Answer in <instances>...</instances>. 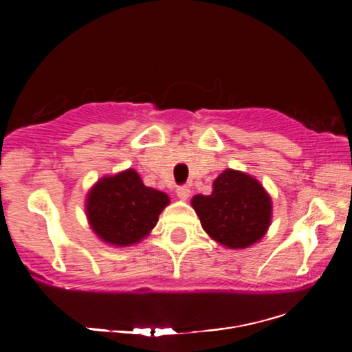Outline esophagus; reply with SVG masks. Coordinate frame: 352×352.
I'll return each mask as SVG.
<instances>
[{
	"mask_svg": "<svg viewBox=\"0 0 352 352\" xmlns=\"http://www.w3.org/2000/svg\"><path fill=\"white\" fill-rule=\"evenodd\" d=\"M177 197L182 200H187L190 197V188L187 187V185H180L179 188H177Z\"/></svg>",
	"mask_w": 352,
	"mask_h": 352,
	"instance_id": "1",
	"label": "esophagus"
}]
</instances>
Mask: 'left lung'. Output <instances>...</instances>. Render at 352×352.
I'll use <instances>...</instances> for the list:
<instances>
[{
  "instance_id": "1",
  "label": "left lung",
  "mask_w": 352,
  "mask_h": 352,
  "mask_svg": "<svg viewBox=\"0 0 352 352\" xmlns=\"http://www.w3.org/2000/svg\"><path fill=\"white\" fill-rule=\"evenodd\" d=\"M192 207L205 232L228 248L256 243L272 221V199L260 182L232 168L217 177L210 195L193 197Z\"/></svg>"
}]
</instances>
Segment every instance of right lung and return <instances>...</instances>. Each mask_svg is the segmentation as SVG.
<instances>
[{"label": "right lung", "instance_id": "1", "mask_svg": "<svg viewBox=\"0 0 352 352\" xmlns=\"http://www.w3.org/2000/svg\"><path fill=\"white\" fill-rule=\"evenodd\" d=\"M168 197L145 187L132 168L106 177L94 185L87 197V218L92 230L106 243L129 246L142 240L155 227Z\"/></svg>", "mask_w": 352, "mask_h": 352}]
</instances>
